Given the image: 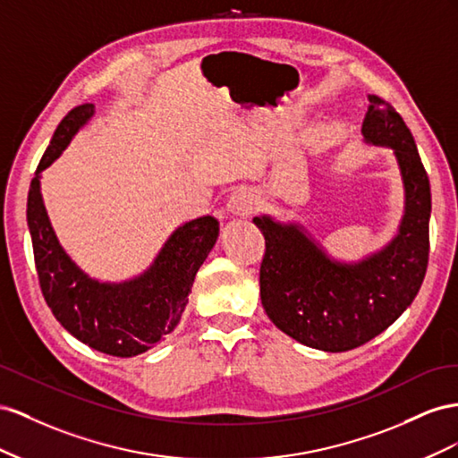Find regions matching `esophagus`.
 I'll return each instance as SVG.
<instances>
[{"label": "esophagus", "mask_w": 458, "mask_h": 458, "mask_svg": "<svg viewBox=\"0 0 458 458\" xmlns=\"http://www.w3.org/2000/svg\"><path fill=\"white\" fill-rule=\"evenodd\" d=\"M257 205H259V199L255 193H251L250 190H238L230 195L226 207L232 215L247 216L255 211Z\"/></svg>", "instance_id": "esophagus-1"}]
</instances>
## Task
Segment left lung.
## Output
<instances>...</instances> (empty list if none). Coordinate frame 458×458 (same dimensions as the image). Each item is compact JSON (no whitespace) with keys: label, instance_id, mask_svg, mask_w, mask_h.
Here are the masks:
<instances>
[{"label":"left lung","instance_id":"obj_1","mask_svg":"<svg viewBox=\"0 0 458 458\" xmlns=\"http://www.w3.org/2000/svg\"><path fill=\"white\" fill-rule=\"evenodd\" d=\"M362 138L395 155L404 213L395 238L357 263L335 260L297 222L255 216L267 251L260 301L268 318L295 342L342 352L370 342L414 301L428 268L432 191L411 130L401 114L369 96Z\"/></svg>","mask_w":458,"mask_h":458}]
</instances>
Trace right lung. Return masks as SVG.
I'll return each instance as SVG.
<instances>
[{
    "label": "right lung",
    "mask_w": 458,
    "mask_h": 458,
    "mask_svg": "<svg viewBox=\"0 0 458 458\" xmlns=\"http://www.w3.org/2000/svg\"><path fill=\"white\" fill-rule=\"evenodd\" d=\"M94 111V103H84L57 126L30 182L26 220L44 299L63 328L99 352L136 357L178 326L195 274L218 240V220L207 215L178 226L140 276L124 282H99L88 276L64 253L51 228L40 178Z\"/></svg>",
    "instance_id": "add662e5"
}]
</instances>
